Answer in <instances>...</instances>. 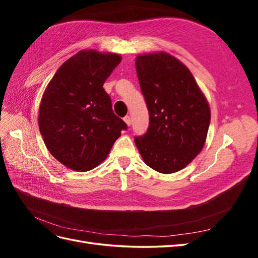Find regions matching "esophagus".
<instances>
[{
  "mask_svg": "<svg viewBox=\"0 0 258 258\" xmlns=\"http://www.w3.org/2000/svg\"><path fill=\"white\" fill-rule=\"evenodd\" d=\"M123 120H124V122L127 123V126H130V124H131V118H130V116L123 117Z\"/></svg>",
  "mask_w": 258,
  "mask_h": 258,
  "instance_id": "1",
  "label": "esophagus"
}]
</instances>
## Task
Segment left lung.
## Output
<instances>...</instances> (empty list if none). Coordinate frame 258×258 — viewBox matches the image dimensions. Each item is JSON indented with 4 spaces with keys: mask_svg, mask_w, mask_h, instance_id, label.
I'll use <instances>...</instances> for the list:
<instances>
[{
    "mask_svg": "<svg viewBox=\"0 0 258 258\" xmlns=\"http://www.w3.org/2000/svg\"><path fill=\"white\" fill-rule=\"evenodd\" d=\"M136 69L150 126L135 142L148 167L160 173L184 169L201 152L210 106L185 64L165 51L139 54Z\"/></svg>",
    "mask_w": 258,
    "mask_h": 258,
    "instance_id": "obj_1",
    "label": "left lung"
}]
</instances>
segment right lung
Segmentation results:
<instances>
[{
    "label": "right lung",
    "mask_w": 258,
    "mask_h": 258,
    "mask_svg": "<svg viewBox=\"0 0 258 258\" xmlns=\"http://www.w3.org/2000/svg\"><path fill=\"white\" fill-rule=\"evenodd\" d=\"M120 61L118 53L81 50L61 64L45 89L38 128L49 153L67 168H96L127 129L103 89Z\"/></svg>",
    "instance_id": "obj_1"
}]
</instances>
